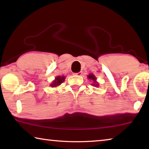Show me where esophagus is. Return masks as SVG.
I'll use <instances>...</instances> for the list:
<instances>
[{"label":"esophagus","instance_id":"obj_1","mask_svg":"<svg viewBox=\"0 0 149 149\" xmlns=\"http://www.w3.org/2000/svg\"><path fill=\"white\" fill-rule=\"evenodd\" d=\"M75 75H78V76H81V75H82V72H78V73H75Z\"/></svg>","mask_w":149,"mask_h":149}]
</instances>
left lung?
<instances>
[{"instance_id":"obj_1","label":"left lung","mask_w":149,"mask_h":149,"mask_svg":"<svg viewBox=\"0 0 149 149\" xmlns=\"http://www.w3.org/2000/svg\"><path fill=\"white\" fill-rule=\"evenodd\" d=\"M87 78H88V79L92 80L93 81V83L91 84V85H93V86L96 87L99 86V83L97 81V77H95V75L94 74H89V75H87Z\"/></svg>"}]
</instances>
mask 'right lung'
<instances>
[{
    "label": "right lung",
    "mask_w": 149,
    "mask_h": 149,
    "mask_svg": "<svg viewBox=\"0 0 149 149\" xmlns=\"http://www.w3.org/2000/svg\"><path fill=\"white\" fill-rule=\"evenodd\" d=\"M65 77L64 75H62V76H60V75H58V76H56L55 77L54 80H53L52 81L51 84H50V86L52 87H56L58 86H59V85H61L63 82L65 81Z\"/></svg>",
    "instance_id": "obj_1"
}]
</instances>
